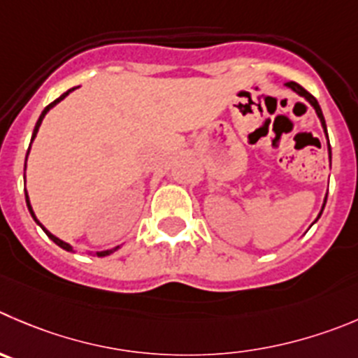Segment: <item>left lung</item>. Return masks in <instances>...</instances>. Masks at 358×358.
<instances>
[{"mask_svg": "<svg viewBox=\"0 0 358 358\" xmlns=\"http://www.w3.org/2000/svg\"><path fill=\"white\" fill-rule=\"evenodd\" d=\"M287 86L288 87H292V90L295 91V93H299L301 94V96H304L306 100L309 101V103L313 105V107H315V110H316V114H318V117H320V121H322V126H323V130H325V134H327V124H325V119H323V114H322V108H320V105H318V101H316V98L313 96L311 93H308V91L304 90V87L302 86H299L297 83H287ZM327 138H329V135H327ZM329 151H330V145H329ZM327 202V200H325ZM323 207H325V203H323ZM322 214V213H320ZM320 217V216H318Z\"/></svg>", "mask_w": 358, "mask_h": 358, "instance_id": "8db88e82", "label": "left lung"}]
</instances>
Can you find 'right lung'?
Instances as JSON below:
<instances>
[{
  "mask_svg": "<svg viewBox=\"0 0 358 358\" xmlns=\"http://www.w3.org/2000/svg\"><path fill=\"white\" fill-rule=\"evenodd\" d=\"M73 90H75V87H73ZM73 90H68V91H66V93H63V94H61V96H59V98H57V100H54V101H52V103H49V105H47V107H45V108H43V112H42V114H40L38 121H36V126H35V130H33V137H31V142H33V138H35V137H36V131H38L40 124H42V121H43V117H45V114H47V112H49V110H50V108H52V107H54V105H56V103H59V101H61V100H63V98H64V96H66V94H68V93H71V91H73ZM28 152H29V149H28ZM26 203H28V209H29V213H31L33 220H35V221H36V223H38V220H36V217H35V213H33V209H31V203H29V199H28V193H26ZM38 224H40V223H38ZM40 227H42V224H40ZM42 228H43V227H42ZM43 232H45V234H47V236H49V239H50V241H54V243H56V244H57V246H59V248H63V250H66V251H71V246H70V244H66V243H63V241H61V239H57V237H56V236H52V234H50V232H49V230H45V228H43ZM115 250H117V248H114V250H108V251H98V253H96V257H107V255H110V253H112V251H115Z\"/></svg>",
  "mask_w": 358,
  "mask_h": 358,
  "instance_id": "add662e5",
  "label": "right lung"
}]
</instances>
